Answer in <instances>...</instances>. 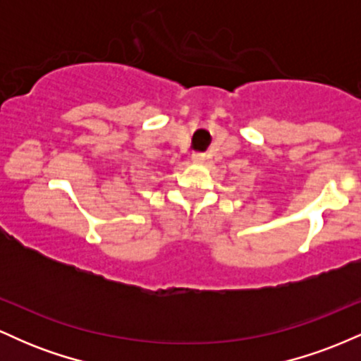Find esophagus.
<instances>
[{"label": "esophagus", "mask_w": 361, "mask_h": 361, "mask_svg": "<svg viewBox=\"0 0 361 361\" xmlns=\"http://www.w3.org/2000/svg\"><path fill=\"white\" fill-rule=\"evenodd\" d=\"M192 159H193V163H204L205 154H204V152H193Z\"/></svg>", "instance_id": "esophagus-1"}]
</instances>
